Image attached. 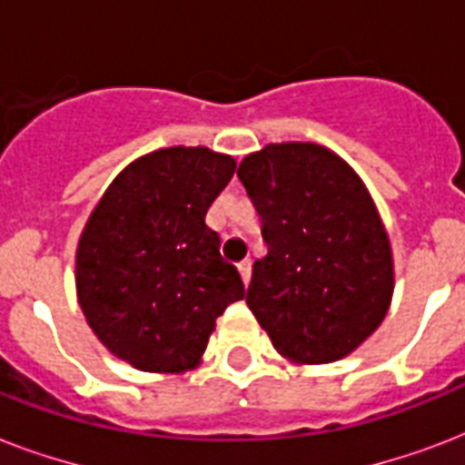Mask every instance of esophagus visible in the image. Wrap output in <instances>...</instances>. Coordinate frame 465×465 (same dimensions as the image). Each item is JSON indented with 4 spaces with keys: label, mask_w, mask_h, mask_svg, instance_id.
I'll use <instances>...</instances> for the list:
<instances>
[{
    "label": "esophagus",
    "mask_w": 465,
    "mask_h": 465,
    "mask_svg": "<svg viewBox=\"0 0 465 465\" xmlns=\"http://www.w3.org/2000/svg\"><path fill=\"white\" fill-rule=\"evenodd\" d=\"M239 272H241V280H243V284L251 282V261H241Z\"/></svg>",
    "instance_id": "esophagus-1"
}]
</instances>
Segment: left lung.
<instances>
[{
  "label": "left lung",
  "instance_id": "obj_1",
  "mask_svg": "<svg viewBox=\"0 0 465 465\" xmlns=\"http://www.w3.org/2000/svg\"><path fill=\"white\" fill-rule=\"evenodd\" d=\"M236 175L268 243L253 262L248 309L290 361L342 360L381 325L393 297L389 233L367 185L311 142L268 144Z\"/></svg>",
  "mask_w": 465,
  "mask_h": 465
}]
</instances>
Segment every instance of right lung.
<instances>
[{"mask_svg":"<svg viewBox=\"0 0 465 465\" xmlns=\"http://www.w3.org/2000/svg\"><path fill=\"white\" fill-rule=\"evenodd\" d=\"M236 161L207 147H168L115 175L76 248V297L86 323L140 371L183 374L203 360L224 309L243 299L204 224Z\"/></svg>","mask_w":465,"mask_h":465,"instance_id":"right-lung-1","label":"right lung"}]
</instances>
